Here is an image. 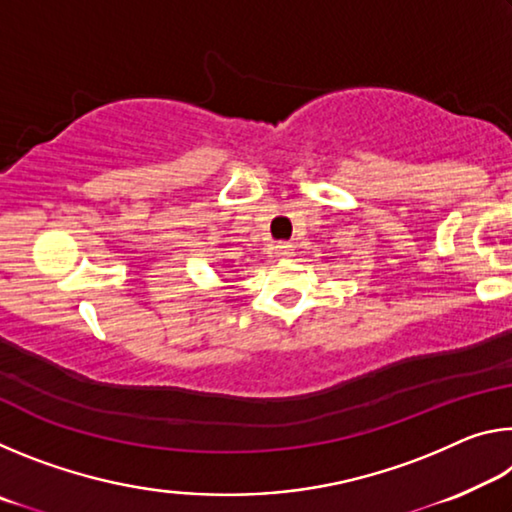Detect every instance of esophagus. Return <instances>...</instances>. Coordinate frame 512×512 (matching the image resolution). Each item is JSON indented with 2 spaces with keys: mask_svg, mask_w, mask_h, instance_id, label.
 Here are the masks:
<instances>
[{
  "mask_svg": "<svg viewBox=\"0 0 512 512\" xmlns=\"http://www.w3.org/2000/svg\"><path fill=\"white\" fill-rule=\"evenodd\" d=\"M291 250H293L291 244H277L275 246V257L277 259H287V257H291Z\"/></svg>",
  "mask_w": 512,
  "mask_h": 512,
  "instance_id": "esophagus-1",
  "label": "esophagus"
}]
</instances>
